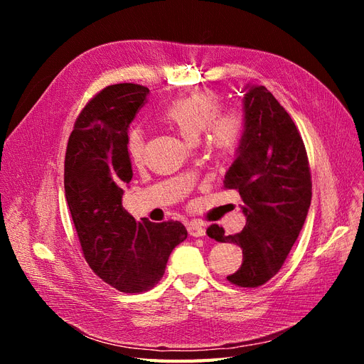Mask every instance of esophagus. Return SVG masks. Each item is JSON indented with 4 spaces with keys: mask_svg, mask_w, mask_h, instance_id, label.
<instances>
[{
    "mask_svg": "<svg viewBox=\"0 0 364 364\" xmlns=\"http://www.w3.org/2000/svg\"><path fill=\"white\" fill-rule=\"evenodd\" d=\"M188 234L191 237H205L206 235V228L197 222H191L188 225Z\"/></svg>",
    "mask_w": 364,
    "mask_h": 364,
    "instance_id": "1",
    "label": "esophagus"
}]
</instances>
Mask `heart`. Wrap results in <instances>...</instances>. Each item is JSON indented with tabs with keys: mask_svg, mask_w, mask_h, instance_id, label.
Instances as JSON below:
<instances>
[{
	"mask_svg": "<svg viewBox=\"0 0 364 364\" xmlns=\"http://www.w3.org/2000/svg\"><path fill=\"white\" fill-rule=\"evenodd\" d=\"M220 114L217 98L206 92L179 97L162 107L159 119L170 126L186 142L196 144L206 130L208 144L218 155L234 151L241 138L243 123L237 114ZM126 151L134 164L144 155V135L139 129H130L126 136Z\"/></svg>",
	"mask_w": 364,
	"mask_h": 364,
	"instance_id": "b5f03b06",
	"label": "heart"
}]
</instances>
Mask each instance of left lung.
I'll return each instance as SVG.
<instances>
[{"label":"left lung","mask_w":364,"mask_h":364,"mask_svg":"<svg viewBox=\"0 0 364 364\" xmlns=\"http://www.w3.org/2000/svg\"><path fill=\"white\" fill-rule=\"evenodd\" d=\"M243 115L235 159L223 183L243 199L246 226L225 235L223 228L213 225L206 234L243 249V262L228 281L253 289L279 272L299 237L311 203V174L296 124L266 87H245Z\"/></svg>","instance_id":"8db88e82"}]
</instances>
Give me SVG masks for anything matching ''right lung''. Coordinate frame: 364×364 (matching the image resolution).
Here are the masks:
<instances>
[{"mask_svg":"<svg viewBox=\"0 0 364 364\" xmlns=\"http://www.w3.org/2000/svg\"><path fill=\"white\" fill-rule=\"evenodd\" d=\"M149 87H105L77 118L65 155V197L85 259L105 282L123 293L158 284L173 249L186 238L181 222H141L123 208L132 181L126 136Z\"/></svg>","mask_w":364,"mask_h":364,"instance_id":"obj_1","label":"right lung"}]
</instances>
